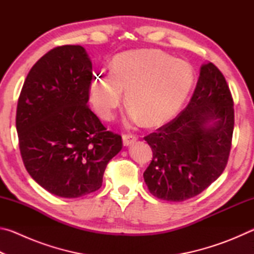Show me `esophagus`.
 Masks as SVG:
<instances>
[{"mask_svg":"<svg viewBox=\"0 0 254 254\" xmlns=\"http://www.w3.org/2000/svg\"><path fill=\"white\" fill-rule=\"evenodd\" d=\"M122 139L124 145H130L134 142V141H136L137 136L135 134H132V133H124L122 135Z\"/></svg>","mask_w":254,"mask_h":254,"instance_id":"34e87169","label":"esophagus"}]
</instances>
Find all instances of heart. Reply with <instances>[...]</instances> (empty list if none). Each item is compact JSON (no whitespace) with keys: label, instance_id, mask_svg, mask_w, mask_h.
<instances>
[{"label":"heart","instance_id":"1","mask_svg":"<svg viewBox=\"0 0 254 254\" xmlns=\"http://www.w3.org/2000/svg\"><path fill=\"white\" fill-rule=\"evenodd\" d=\"M194 83L191 66L157 49L126 51L112 60L110 74H96L89 100L96 113L110 121L126 92L131 117L149 127L165 123L177 113Z\"/></svg>","mask_w":254,"mask_h":254}]
</instances>
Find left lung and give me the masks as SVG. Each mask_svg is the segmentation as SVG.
I'll return each instance as SVG.
<instances>
[{"label": "left lung", "instance_id": "left-lung-1", "mask_svg": "<svg viewBox=\"0 0 254 254\" xmlns=\"http://www.w3.org/2000/svg\"><path fill=\"white\" fill-rule=\"evenodd\" d=\"M233 128L229 85L221 70L208 63L200 68L188 105L157 132L144 136L153 152L143 173L150 192L169 201L200 194L224 171Z\"/></svg>", "mask_w": 254, "mask_h": 254}]
</instances>
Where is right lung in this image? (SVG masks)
<instances>
[{
  "label": "right lung",
  "instance_id": "add662e5",
  "mask_svg": "<svg viewBox=\"0 0 254 254\" xmlns=\"http://www.w3.org/2000/svg\"><path fill=\"white\" fill-rule=\"evenodd\" d=\"M92 63L81 46H60L34 64L21 89L15 126L29 175L46 190L77 198L100 189L122 137L87 105Z\"/></svg>",
  "mask_w": 254,
  "mask_h": 254
}]
</instances>
